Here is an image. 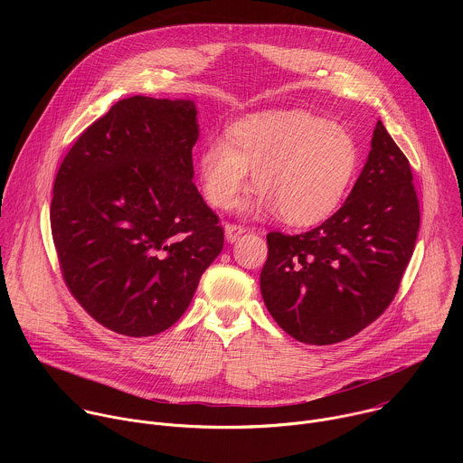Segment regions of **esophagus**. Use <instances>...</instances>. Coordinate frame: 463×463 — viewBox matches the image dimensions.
Returning a JSON list of instances; mask_svg holds the SVG:
<instances>
[{
  "instance_id": "34e87169",
  "label": "esophagus",
  "mask_w": 463,
  "mask_h": 463,
  "mask_svg": "<svg viewBox=\"0 0 463 463\" xmlns=\"http://www.w3.org/2000/svg\"><path fill=\"white\" fill-rule=\"evenodd\" d=\"M245 231H247V227H243V225L229 223V225H225V238H227V241H236Z\"/></svg>"
}]
</instances>
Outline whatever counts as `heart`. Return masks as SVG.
Returning a JSON list of instances; mask_svg holds the SVG:
<instances>
[{
	"instance_id": "heart-1",
	"label": "heart",
	"mask_w": 463,
	"mask_h": 463,
	"mask_svg": "<svg viewBox=\"0 0 463 463\" xmlns=\"http://www.w3.org/2000/svg\"><path fill=\"white\" fill-rule=\"evenodd\" d=\"M359 148L339 124L300 109L256 113L238 120L223 139H211L195 168L207 202L231 209L249 183L258 188L243 209L279 211L289 225H315L332 214L355 175Z\"/></svg>"
}]
</instances>
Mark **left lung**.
Returning a JSON list of instances; mask_svg holds the SVG:
<instances>
[{"label":"left lung","instance_id":"8db88e82","mask_svg":"<svg viewBox=\"0 0 463 463\" xmlns=\"http://www.w3.org/2000/svg\"><path fill=\"white\" fill-rule=\"evenodd\" d=\"M420 231L411 163L379 120L345 205L302 234H268L260 289L293 339L335 345L379 318L400 289Z\"/></svg>","mask_w":463,"mask_h":463}]
</instances>
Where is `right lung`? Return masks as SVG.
<instances>
[{
    "mask_svg": "<svg viewBox=\"0 0 463 463\" xmlns=\"http://www.w3.org/2000/svg\"><path fill=\"white\" fill-rule=\"evenodd\" d=\"M192 100L129 97L63 157L51 202L61 279L104 327L157 335L186 311L223 249V227L192 183Z\"/></svg>",
    "mask_w": 463,
    "mask_h": 463,
    "instance_id": "1",
    "label": "right lung"
}]
</instances>
